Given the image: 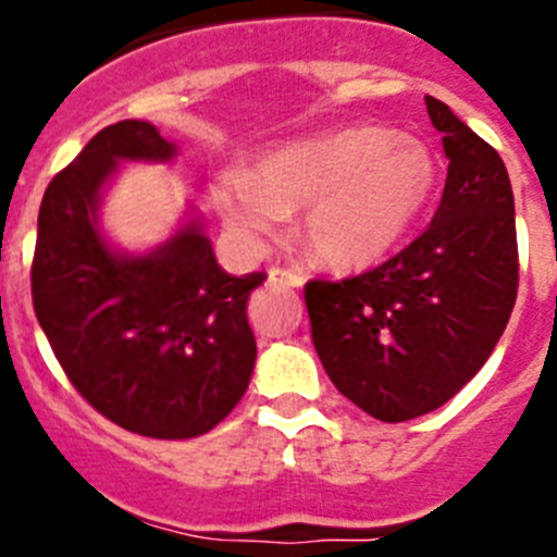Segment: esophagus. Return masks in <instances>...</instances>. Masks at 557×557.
Wrapping results in <instances>:
<instances>
[{
  "label": "esophagus",
  "instance_id": "34e87169",
  "mask_svg": "<svg viewBox=\"0 0 557 557\" xmlns=\"http://www.w3.org/2000/svg\"><path fill=\"white\" fill-rule=\"evenodd\" d=\"M269 283L288 285V288H301V285H305V274L294 272V269H285V267H272L269 269Z\"/></svg>",
  "mask_w": 557,
  "mask_h": 557
}]
</instances>
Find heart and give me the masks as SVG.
Listing matches in <instances>:
<instances>
[{"label": "heart", "mask_w": 557, "mask_h": 557, "mask_svg": "<svg viewBox=\"0 0 557 557\" xmlns=\"http://www.w3.org/2000/svg\"><path fill=\"white\" fill-rule=\"evenodd\" d=\"M440 166L418 137L383 126H347L301 139L247 172L212 180V205L250 250L283 232L305 207V237L334 269H367L412 228L436 188Z\"/></svg>", "instance_id": "heart-1"}]
</instances>
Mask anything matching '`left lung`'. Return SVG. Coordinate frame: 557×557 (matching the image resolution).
<instances>
[{"label":"left lung","mask_w":557,"mask_h":557,"mask_svg":"<svg viewBox=\"0 0 557 557\" xmlns=\"http://www.w3.org/2000/svg\"><path fill=\"white\" fill-rule=\"evenodd\" d=\"M425 107L450 159L431 226L369 272L305 285L325 374L383 423L450 401L485 367L518 299L507 166L445 102Z\"/></svg>","instance_id":"8db88e82"}]
</instances>
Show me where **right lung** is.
Returning <instances> with one entry per match:
<instances>
[{"instance_id": "obj_1", "label": "right lung", "mask_w": 557, "mask_h": 557, "mask_svg": "<svg viewBox=\"0 0 557 557\" xmlns=\"http://www.w3.org/2000/svg\"><path fill=\"white\" fill-rule=\"evenodd\" d=\"M148 121L102 128L50 180L37 218L32 301L53 356L97 412L132 434L190 440L245 396L256 367L247 299L263 272L232 277L188 223L148 256L99 234V194L117 161H172Z\"/></svg>"}]
</instances>
